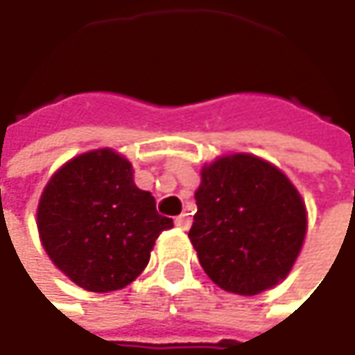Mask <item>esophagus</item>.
Masks as SVG:
<instances>
[{"mask_svg": "<svg viewBox=\"0 0 355 355\" xmlns=\"http://www.w3.org/2000/svg\"><path fill=\"white\" fill-rule=\"evenodd\" d=\"M175 226L178 228H182V230H188L191 226V218L190 214H180L175 218Z\"/></svg>", "mask_w": 355, "mask_h": 355, "instance_id": "obj_1", "label": "esophagus"}]
</instances>
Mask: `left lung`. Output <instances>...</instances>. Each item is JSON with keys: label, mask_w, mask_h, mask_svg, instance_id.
<instances>
[{"label": "left lung", "mask_w": 355, "mask_h": 355, "mask_svg": "<svg viewBox=\"0 0 355 355\" xmlns=\"http://www.w3.org/2000/svg\"><path fill=\"white\" fill-rule=\"evenodd\" d=\"M190 241L220 289L252 297L291 272L307 234V208L291 180L252 153L202 167Z\"/></svg>", "instance_id": "8db88e82"}]
</instances>
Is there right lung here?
<instances>
[{
	"label": "right lung",
	"mask_w": 355,
	"mask_h": 355,
	"mask_svg": "<svg viewBox=\"0 0 355 355\" xmlns=\"http://www.w3.org/2000/svg\"><path fill=\"white\" fill-rule=\"evenodd\" d=\"M36 224L54 266L92 293L133 283L157 236L173 226L135 186L131 162L109 147L72 157L48 180Z\"/></svg>",
	"instance_id": "obj_1"
}]
</instances>
